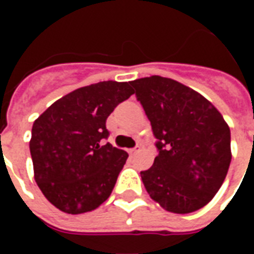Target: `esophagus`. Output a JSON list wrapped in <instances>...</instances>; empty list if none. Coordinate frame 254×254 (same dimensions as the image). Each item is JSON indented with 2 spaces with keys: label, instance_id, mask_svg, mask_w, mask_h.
Returning <instances> with one entry per match:
<instances>
[{
  "label": "esophagus",
  "instance_id": "1",
  "mask_svg": "<svg viewBox=\"0 0 254 254\" xmlns=\"http://www.w3.org/2000/svg\"><path fill=\"white\" fill-rule=\"evenodd\" d=\"M140 148H141V147H140V145H137L136 148L129 149V154H130V155H136V154H137V152H140Z\"/></svg>",
  "mask_w": 254,
  "mask_h": 254
}]
</instances>
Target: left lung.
I'll return each mask as SVG.
<instances>
[{"mask_svg": "<svg viewBox=\"0 0 254 254\" xmlns=\"http://www.w3.org/2000/svg\"><path fill=\"white\" fill-rule=\"evenodd\" d=\"M152 125L159 155L141 171L145 190L160 207L190 213L220 189L231 162L230 127L201 94L173 78L130 81Z\"/></svg>", "mask_w": 254, "mask_h": 254, "instance_id": "left-lung-1", "label": "left lung"}]
</instances>
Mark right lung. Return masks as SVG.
Masks as SVG:
<instances>
[{
	"instance_id": "add662e5",
	"label": "right lung",
	"mask_w": 254,
	"mask_h": 254,
	"mask_svg": "<svg viewBox=\"0 0 254 254\" xmlns=\"http://www.w3.org/2000/svg\"><path fill=\"white\" fill-rule=\"evenodd\" d=\"M133 94L129 83L91 84L56 100L35 120L30 140L34 178L60 211H94L110 197L129 155L103 144L106 120Z\"/></svg>"
}]
</instances>
